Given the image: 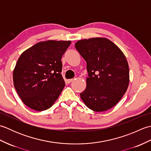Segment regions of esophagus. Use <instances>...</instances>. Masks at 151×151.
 I'll return each instance as SVG.
<instances>
[{
    "mask_svg": "<svg viewBox=\"0 0 151 151\" xmlns=\"http://www.w3.org/2000/svg\"><path fill=\"white\" fill-rule=\"evenodd\" d=\"M72 81H73V79H68V80H67V84H70V83Z\"/></svg>",
    "mask_w": 151,
    "mask_h": 151,
    "instance_id": "34e87169",
    "label": "esophagus"
}]
</instances>
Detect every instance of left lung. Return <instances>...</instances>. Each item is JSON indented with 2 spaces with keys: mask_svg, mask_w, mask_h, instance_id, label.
<instances>
[{
  "mask_svg": "<svg viewBox=\"0 0 151 151\" xmlns=\"http://www.w3.org/2000/svg\"><path fill=\"white\" fill-rule=\"evenodd\" d=\"M75 48L86 63L88 77L81 97L95 111L113 108L123 97L129 84V67L126 57L106 38L78 41Z\"/></svg>",
  "mask_w": 151,
  "mask_h": 151,
  "instance_id": "1",
  "label": "left lung"
}]
</instances>
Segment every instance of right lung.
I'll list each match as a JSON object with an SVG mask.
<instances>
[{"label":"right lung","mask_w":151,"mask_h":151,"mask_svg":"<svg viewBox=\"0 0 151 151\" xmlns=\"http://www.w3.org/2000/svg\"><path fill=\"white\" fill-rule=\"evenodd\" d=\"M70 43V41H42L19 58L13 80L19 97L28 107L45 110L58 98L65 85L61 74V59Z\"/></svg>","instance_id":"right-lung-1"}]
</instances>
